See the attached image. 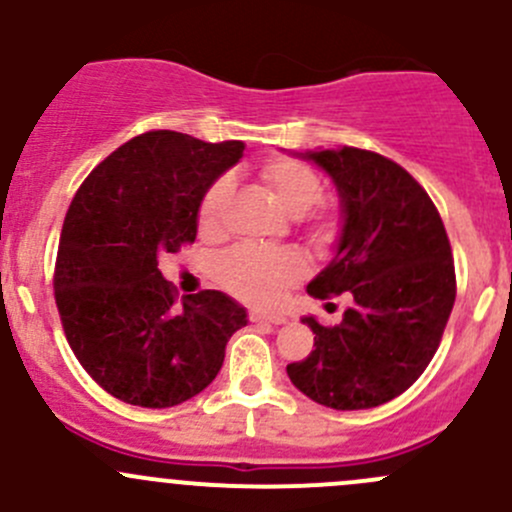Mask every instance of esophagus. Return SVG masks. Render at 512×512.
<instances>
[{"mask_svg":"<svg viewBox=\"0 0 512 512\" xmlns=\"http://www.w3.org/2000/svg\"><path fill=\"white\" fill-rule=\"evenodd\" d=\"M250 322L285 324V322H287V317H285V314H270V312H257V309H252V312H250Z\"/></svg>","mask_w":512,"mask_h":512,"instance_id":"34e87169","label":"esophagus"}]
</instances>
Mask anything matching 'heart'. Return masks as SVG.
<instances>
[{
	"label": "heart",
	"instance_id": "b5f03b06",
	"mask_svg": "<svg viewBox=\"0 0 512 512\" xmlns=\"http://www.w3.org/2000/svg\"><path fill=\"white\" fill-rule=\"evenodd\" d=\"M260 180L282 210L292 218H304L322 200L324 183L314 168L292 158H275L262 165ZM232 185L227 178L215 180L198 205V230L203 237H215L223 227V210ZM309 213V212H308ZM310 214V213H309ZM339 215L334 208H319L307 216V235L314 242H327L337 232ZM304 272L302 257L289 250L235 247L218 262V280L227 292L250 304H270L282 289L299 280Z\"/></svg>",
	"mask_w": 512,
	"mask_h": 512
}]
</instances>
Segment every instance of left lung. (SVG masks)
<instances>
[{"label": "left lung", "mask_w": 512, "mask_h": 512, "mask_svg": "<svg viewBox=\"0 0 512 512\" xmlns=\"http://www.w3.org/2000/svg\"><path fill=\"white\" fill-rule=\"evenodd\" d=\"M294 156L332 178L342 205L337 250L307 292H347L352 304L337 327L302 317L314 349L287 376L329 409H374L404 394L441 344L456 302L451 242L426 190L394 160L352 146Z\"/></svg>", "instance_id": "left-lung-1"}]
</instances>
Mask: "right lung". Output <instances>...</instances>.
<instances>
[{
	"label": "right lung",
	"instance_id": "add662e5",
	"mask_svg": "<svg viewBox=\"0 0 512 512\" xmlns=\"http://www.w3.org/2000/svg\"><path fill=\"white\" fill-rule=\"evenodd\" d=\"M242 141L188 133L131 138L91 170L61 230L54 297L64 334L91 379L116 399L168 409L218 376L227 339L247 324L218 289L175 304L158 260L198 235L205 190L237 163Z\"/></svg>",
	"mask_w": 512,
	"mask_h": 512
}]
</instances>
